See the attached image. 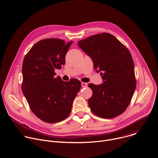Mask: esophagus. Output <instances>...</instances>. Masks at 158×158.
I'll return each mask as SVG.
<instances>
[{
    "instance_id": "1",
    "label": "esophagus",
    "mask_w": 158,
    "mask_h": 158,
    "mask_svg": "<svg viewBox=\"0 0 158 158\" xmlns=\"http://www.w3.org/2000/svg\"><path fill=\"white\" fill-rule=\"evenodd\" d=\"M81 85H82V87H86L87 86V84L85 83V82H82Z\"/></svg>"
}]
</instances>
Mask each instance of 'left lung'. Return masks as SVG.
<instances>
[{
    "instance_id": "8db88e82",
    "label": "left lung",
    "mask_w": 158,
    "mask_h": 158,
    "mask_svg": "<svg viewBox=\"0 0 158 158\" xmlns=\"http://www.w3.org/2000/svg\"><path fill=\"white\" fill-rule=\"evenodd\" d=\"M78 46L93 60L94 68L101 72L104 82L88 86L93 95L88 104L98 117H117L128 107L136 86L131 54L114 35L98 34L79 40Z\"/></svg>"
}]
</instances>
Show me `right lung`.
Wrapping results in <instances>:
<instances>
[{
    "label": "right lung",
    "mask_w": 158,
    "mask_h": 158,
    "mask_svg": "<svg viewBox=\"0 0 158 158\" xmlns=\"http://www.w3.org/2000/svg\"><path fill=\"white\" fill-rule=\"evenodd\" d=\"M73 41L46 39L35 44L22 64V91L33 113L48 123L65 119L81 87V82L54 77L55 69L65 64V56Z\"/></svg>",
    "instance_id": "right-lung-1"
}]
</instances>
